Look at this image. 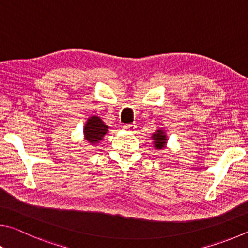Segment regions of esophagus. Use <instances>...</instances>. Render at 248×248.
<instances>
[{"mask_svg":"<svg viewBox=\"0 0 248 248\" xmlns=\"http://www.w3.org/2000/svg\"><path fill=\"white\" fill-rule=\"evenodd\" d=\"M137 126L134 123H131V124H124L123 125V128L125 129V131H128V132H134L135 131V128Z\"/></svg>","mask_w":248,"mask_h":248,"instance_id":"esophagus-1","label":"esophagus"}]
</instances>
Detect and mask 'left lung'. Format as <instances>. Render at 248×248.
Here are the masks:
<instances>
[{"label": "left lung", "mask_w": 248, "mask_h": 248, "mask_svg": "<svg viewBox=\"0 0 248 248\" xmlns=\"http://www.w3.org/2000/svg\"><path fill=\"white\" fill-rule=\"evenodd\" d=\"M153 140H154L155 148L162 149L166 147L168 138H167V135H166V133H164V131H162V129H159V131L155 132L153 135Z\"/></svg>", "instance_id": "1"}]
</instances>
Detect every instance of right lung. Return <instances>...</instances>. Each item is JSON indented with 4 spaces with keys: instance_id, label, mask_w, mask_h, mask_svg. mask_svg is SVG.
Returning a JSON list of instances; mask_svg holds the SVG:
<instances>
[{
    "instance_id": "right-lung-1",
    "label": "right lung",
    "mask_w": 248,
    "mask_h": 248,
    "mask_svg": "<svg viewBox=\"0 0 248 248\" xmlns=\"http://www.w3.org/2000/svg\"><path fill=\"white\" fill-rule=\"evenodd\" d=\"M108 126L104 125L101 119L98 116H91L88 119L84 127L85 140L89 141L90 144H97L99 140H101L103 136L108 132Z\"/></svg>"
}]
</instances>
